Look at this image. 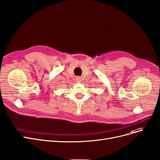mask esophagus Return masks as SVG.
I'll return each mask as SVG.
<instances>
[{"label":"esophagus","mask_w":160,"mask_h":160,"mask_svg":"<svg viewBox=\"0 0 160 160\" xmlns=\"http://www.w3.org/2000/svg\"><path fill=\"white\" fill-rule=\"evenodd\" d=\"M76 81L78 82H80L81 81V78H76Z\"/></svg>","instance_id":"1"}]
</instances>
